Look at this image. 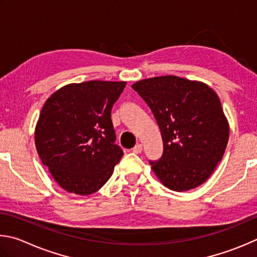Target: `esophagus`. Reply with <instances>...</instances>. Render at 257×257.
<instances>
[{
	"mask_svg": "<svg viewBox=\"0 0 257 257\" xmlns=\"http://www.w3.org/2000/svg\"><path fill=\"white\" fill-rule=\"evenodd\" d=\"M132 151L134 152V154H141V152H142V145L138 143V145L133 148Z\"/></svg>",
	"mask_w": 257,
	"mask_h": 257,
	"instance_id": "1",
	"label": "esophagus"
}]
</instances>
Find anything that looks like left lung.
<instances>
[{
    "label": "left lung",
    "instance_id": "left-lung-1",
    "mask_svg": "<svg viewBox=\"0 0 257 257\" xmlns=\"http://www.w3.org/2000/svg\"><path fill=\"white\" fill-rule=\"evenodd\" d=\"M158 123L164 152L151 168L166 187L184 192L208 179L223 157L229 124L221 102L208 84L175 75L132 85Z\"/></svg>",
    "mask_w": 257,
    "mask_h": 257
}]
</instances>
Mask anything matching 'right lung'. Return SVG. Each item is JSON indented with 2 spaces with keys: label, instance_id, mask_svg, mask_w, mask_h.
Segmentation results:
<instances>
[{
  "label": "right lung",
  "instance_id": "add662e5",
  "mask_svg": "<svg viewBox=\"0 0 257 257\" xmlns=\"http://www.w3.org/2000/svg\"><path fill=\"white\" fill-rule=\"evenodd\" d=\"M119 81H87L58 89L44 103L35 130L40 160L63 190L90 195L109 179L123 150L115 145L112 105Z\"/></svg>",
  "mask_w": 257,
  "mask_h": 257
}]
</instances>
